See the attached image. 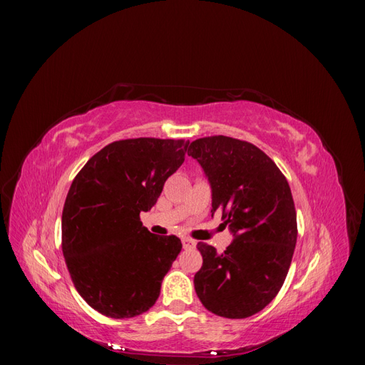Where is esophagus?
<instances>
[{
    "instance_id": "34e87169",
    "label": "esophagus",
    "mask_w": 365,
    "mask_h": 365,
    "mask_svg": "<svg viewBox=\"0 0 365 365\" xmlns=\"http://www.w3.org/2000/svg\"><path fill=\"white\" fill-rule=\"evenodd\" d=\"M196 247V244L193 240H190V239H187V237H184L182 239V248L184 250H193Z\"/></svg>"
}]
</instances>
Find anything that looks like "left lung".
<instances>
[{
    "instance_id": "8db88e82",
    "label": "left lung",
    "mask_w": 365,
    "mask_h": 365,
    "mask_svg": "<svg viewBox=\"0 0 365 365\" xmlns=\"http://www.w3.org/2000/svg\"><path fill=\"white\" fill-rule=\"evenodd\" d=\"M212 187V216L222 212L235 240L224 252L200 242L195 291L210 312L247 318L279 294L297 244L292 193L275 163L248 141L204 137L189 146Z\"/></svg>"
}]
</instances>
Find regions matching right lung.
I'll return each instance as SVG.
<instances>
[{"instance_id":"add662e5","label":"right lung","mask_w":365,"mask_h":365,"mask_svg":"<svg viewBox=\"0 0 365 365\" xmlns=\"http://www.w3.org/2000/svg\"><path fill=\"white\" fill-rule=\"evenodd\" d=\"M187 146L184 140L114 141L73 180L62 212V252L74 288L102 315L130 318L155 304L182 244L152 235L140 212L155 205Z\"/></svg>"}]
</instances>
